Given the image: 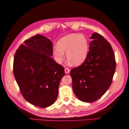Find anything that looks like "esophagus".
Segmentation results:
<instances>
[{"label":"esophagus","mask_w":129,"mask_h":129,"mask_svg":"<svg viewBox=\"0 0 129 129\" xmlns=\"http://www.w3.org/2000/svg\"><path fill=\"white\" fill-rule=\"evenodd\" d=\"M64 71H65V74H69V73H70V69H68V68H65Z\"/></svg>","instance_id":"34e87169"}]
</instances>
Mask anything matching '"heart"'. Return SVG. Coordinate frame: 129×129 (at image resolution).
Instances as JSON below:
<instances>
[{
	"instance_id": "obj_1",
	"label": "heart",
	"mask_w": 129,
	"mask_h": 129,
	"mask_svg": "<svg viewBox=\"0 0 129 129\" xmlns=\"http://www.w3.org/2000/svg\"><path fill=\"white\" fill-rule=\"evenodd\" d=\"M89 45L88 40L83 35L73 33L65 35L58 40L57 46L53 49V54L55 61L61 64L65 54L69 61L74 65L79 66L85 61L88 55Z\"/></svg>"
}]
</instances>
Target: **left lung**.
Returning <instances> with one entry per match:
<instances>
[{
	"instance_id": "obj_1",
	"label": "left lung",
	"mask_w": 129,
	"mask_h": 129,
	"mask_svg": "<svg viewBox=\"0 0 129 129\" xmlns=\"http://www.w3.org/2000/svg\"><path fill=\"white\" fill-rule=\"evenodd\" d=\"M89 52L80 67L70 72L73 90L79 100L85 103L96 101L110 86L116 62L110 43L97 33L90 38Z\"/></svg>"
}]
</instances>
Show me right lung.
Listing matches in <instances>:
<instances>
[{
	"instance_id": "right-lung-1",
	"label": "right lung",
	"mask_w": 129,
	"mask_h": 129,
	"mask_svg": "<svg viewBox=\"0 0 129 129\" xmlns=\"http://www.w3.org/2000/svg\"><path fill=\"white\" fill-rule=\"evenodd\" d=\"M52 56L53 43L37 34L19 46L14 59V75L21 94L28 102L39 108L55 103L60 81L65 75L64 68Z\"/></svg>"
}]
</instances>
